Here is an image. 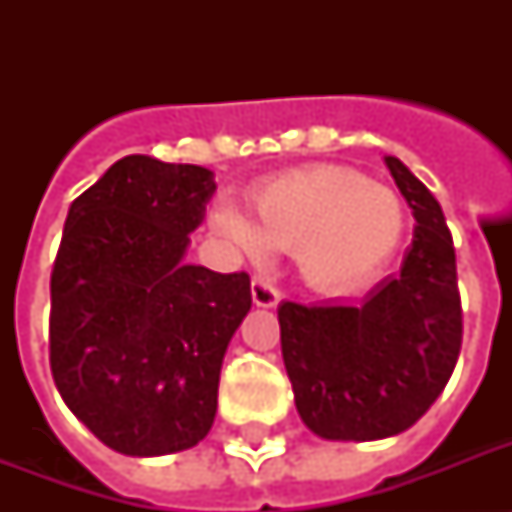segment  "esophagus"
<instances>
[{
	"label": "esophagus",
	"instance_id": "obj_1",
	"mask_svg": "<svg viewBox=\"0 0 512 512\" xmlns=\"http://www.w3.org/2000/svg\"><path fill=\"white\" fill-rule=\"evenodd\" d=\"M252 300H255V305H260V308H273V305L281 300V292L268 276H255V279H252Z\"/></svg>",
	"mask_w": 512,
	"mask_h": 512
}]
</instances>
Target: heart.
Returning <instances> with one entry per match:
<instances>
[{
	"instance_id": "1",
	"label": "heart",
	"mask_w": 512,
	"mask_h": 512,
	"mask_svg": "<svg viewBox=\"0 0 512 512\" xmlns=\"http://www.w3.org/2000/svg\"><path fill=\"white\" fill-rule=\"evenodd\" d=\"M255 223L217 209L215 228L244 255L271 244L295 252L313 287L350 289L388 263L401 244L406 215L385 185L348 167H311L273 177L249 199Z\"/></svg>"
}]
</instances>
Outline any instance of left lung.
I'll return each mask as SVG.
<instances>
[{"mask_svg":"<svg viewBox=\"0 0 512 512\" xmlns=\"http://www.w3.org/2000/svg\"><path fill=\"white\" fill-rule=\"evenodd\" d=\"M417 220L396 276L361 303H281V356L297 412L329 441H377L412 428L452 377L462 305L452 233L436 196L385 156Z\"/></svg>","mask_w":512,"mask_h":512,"instance_id":"left-lung-1","label":"left lung"}]
</instances>
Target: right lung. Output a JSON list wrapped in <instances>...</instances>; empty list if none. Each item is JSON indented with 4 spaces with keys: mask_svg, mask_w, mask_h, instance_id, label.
<instances>
[{
    "mask_svg": "<svg viewBox=\"0 0 512 512\" xmlns=\"http://www.w3.org/2000/svg\"><path fill=\"white\" fill-rule=\"evenodd\" d=\"M212 193L204 167L135 154L68 209L50 279L52 380L114 452H183L215 422L252 292L244 271L183 263Z\"/></svg>",
    "mask_w": 512,
    "mask_h": 512,
    "instance_id": "obj_1",
    "label": "right lung"
}]
</instances>
